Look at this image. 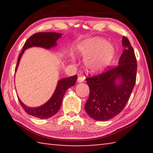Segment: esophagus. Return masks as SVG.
Masks as SVG:
<instances>
[{
	"mask_svg": "<svg viewBox=\"0 0 153 153\" xmlns=\"http://www.w3.org/2000/svg\"><path fill=\"white\" fill-rule=\"evenodd\" d=\"M85 79L84 77H78V78H77V82L79 83H81L84 82V80Z\"/></svg>",
	"mask_w": 153,
	"mask_h": 153,
	"instance_id": "1",
	"label": "esophagus"
}]
</instances>
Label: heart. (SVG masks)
Returning <instances> with one entry per match:
<instances>
[{
	"mask_svg": "<svg viewBox=\"0 0 153 153\" xmlns=\"http://www.w3.org/2000/svg\"><path fill=\"white\" fill-rule=\"evenodd\" d=\"M78 52L84 59L85 67L91 72H98L107 67L114 56L115 51L111 43L95 37L83 42Z\"/></svg>",
	"mask_w": 153,
	"mask_h": 153,
	"instance_id": "1",
	"label": "heart"
}]
</instances>
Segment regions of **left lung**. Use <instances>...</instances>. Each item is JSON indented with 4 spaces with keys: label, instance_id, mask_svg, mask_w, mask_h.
<instances>
[{
    "label": "left lung",
    "instance_id": "1",
    "mask_svg": "<svg viewBox=\"0 0 153 153\" xmlns=\"http://www.w3.org/2000/svg\"><path fill=\"white\" fill-rule=\"evenodd\" d=\"M122 45L125 49L117 66L86 78L90 94L84 108L93 120L107 121L117 115L125 107L135 86V53L126 36L122 38Z\"/></svg>",
    "mask_w": 153,
    "mask_h": 153
}]
</instances>
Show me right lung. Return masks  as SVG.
<instances>
[{
    "mask_svg": "<svg viewBox=\"0 0 153 153\" xmlns=\"http://www.w3.org/2000/svg\"><path fill=\"white\" fill-rule=\"evenodd\" d=\"M61 33L56 32H39L31 36L25 42L22 52L19 54L18 58L15 71L19 65L20 59L25 50L32 46H39L46 49H50L56 46V40L61 37ZM77 76L66 77L59 80L55 91L51 98L45 104L38 107L31 108L24 105L19 98V102L24 111L28 115L40 119H48L58 112L62 103V100L67 90L73 86L77 81Z\"/></svg>",
    "mask_w": 153,
    "mask_h": 153,
    "instance_id": "obj_1",
    "label": "right lung"
}]
</instances>
